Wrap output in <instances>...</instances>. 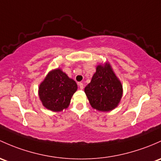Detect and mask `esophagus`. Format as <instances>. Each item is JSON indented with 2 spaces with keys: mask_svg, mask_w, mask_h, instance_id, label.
Listing matches in <instances>:
<instances>
[{
  "mask_svg": "<svg viewBox=\"0 0 161 161\" xmlns=\"http://www.w3.org/2000/svg\"><path fill=\"white\" fill-rule=\"evenodd\" d=\"M78 85H79V87L80 88V89H83V88H84L83 83H82V82H79V83L78 84Z\"/></svg>",
  "mask_w": 161,
  "mask_h": 161,
  "instance_id": "1",
  "label": "esophagus"
}]
</instances>
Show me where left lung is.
<instances>
[{
    "label": "left lung",
    "mask_w": 161,
    "mask_h": 161,
    "mask_svg": "<svg viewBox=\"0 0 161 161\" xmlns=\"http://www.w3.org/2000/svg\"><path fill=\"white\" fill-rule=\"evenodd\" d=\"M85 91L91 106L100 112L117 107L123 96V85L108 62L99 64Z\"/></svg>",
    "instance_id": "obj_1"
}]
</instances>
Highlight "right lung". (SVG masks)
Listing matches in <instances>:
<instances>
[{
    "mask_svg": "<svg viewBox=\"0 0 161 161\" xmlns=\"http://www.w3.org/2000/svg\"><path fill=\"white\" fill-rule=\"evenodd\" d=\"M78 89L77 84L61 69L51 70L38 87V96L44 107L53 112L66 109Z\"/></svg>",
    "mask_w": 161,
    "mask_h": 161,
    "instance_id": "1",
    "label": "right lung"
}]
</instances>
